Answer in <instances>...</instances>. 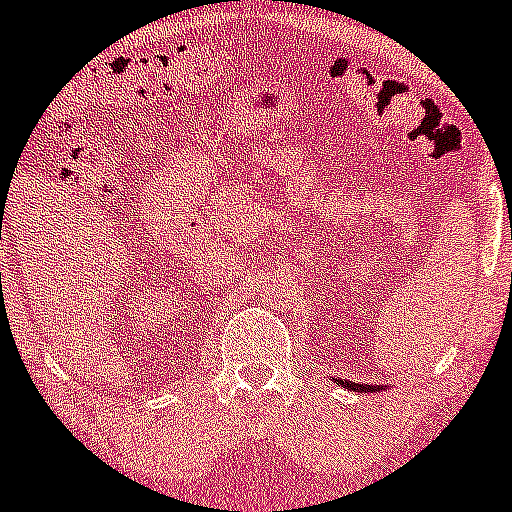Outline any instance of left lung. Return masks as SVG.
I'll return each instance as SVG.
<instances>
[{
    "instance_id": "left-lung-1",
    "label": "left lung",
    "mask_w": 512,
    "mask_h": 512,
    "mask_svg": "<svg viewBox=\"0 0 512 512\" xmlns=\"http://www.w3.org/2000/svg\"><path fill=\"white\" fill-rule=\"evenodd\" d=\"M340 385L355 390V393H372V390H382V388H375V385H357V382H352V380H345V382L340 380Z\"/></svg>"
}]
</instances>
